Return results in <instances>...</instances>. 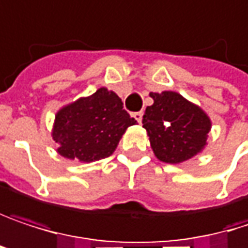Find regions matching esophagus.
I'll use <instances>...</instances> for the list:
<instances>
[{
	"label": "esophagus",
	"mask_w": 248,
	"mask_h": 248,
	"mask_svg": "<svg viewBox=\"0 0 248 248\" xmlns=\"http://www.w3.org/2000/svg\"><path fill=\"white\" fill-rule=\"evenodd\" d=\"M133 117H134L139 123H141V120H142V111H137V112H134V114H133Z\"/></svg>",
	"instance_id": "esophagus-1"
}]
</instances>
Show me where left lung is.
Instances as JSON below:
<instances>
[{"label": "left lung", "instance_id": "1", "mask_svg": "<svg viewBox=\"0 0 248 248\" xmlns=\"http://www.w3.org/2000/svg\"><path fill=\"white\" fill-rule=\"evenodd\" d=\"M154 100L142 115L154 155L178 164L200 154L207 145L211 120L199 106L175 91L150 93Z\"/></svg>", "mask_w": 248, "mask_h": 248}]
</instances>
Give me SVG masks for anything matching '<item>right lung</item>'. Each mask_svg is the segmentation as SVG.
I'll return each instance as SVG.
<instances>
[{
	"label": "right lung",
	"instance_id": "obj_1",
	"mask_svg": "<svg viewBox=\"0 0 248 248\" xmlns=\"http://www.w3.org/2000/svg\"><path fill=\"white\" fill-rule=\"evenodd\" d=\"M134 124L137 121L123 108L121 98L101 87L58 109L51 136L64 158L93 163L109 157L125 130Z\"/></svg>",
	"mask_w": 248,
	"mask_h": 248
}]
</instances>
